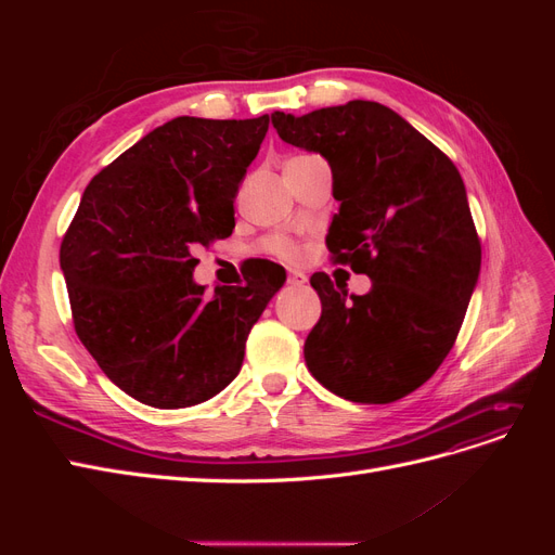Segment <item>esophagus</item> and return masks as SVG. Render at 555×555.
Instances as JSON below:
<instances>
[{
	"label": "esophagus",
	"instance_id": "esophagus-1",
	"mask_svg": "<svg viewBox=\"0 0 555 555\" xmlns=\"http://www.w3.org/2000/svg\"><path fill=\"white\" fill-rule=\"evenodd\" d=\"M287 282H289V284H294V287H300V284H306V282H308V278H306V273H300V271H296V268H289V275H287Z\"/></svg>",
	"mask_w": 555,
	"mask_h": 555
}]
</instances>
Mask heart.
Instances as JSON below:
<instances>
[{
  "label": "heart",
  "instance_id": "b5f03b06",
  "mask_svg": "<svg viewBox=\"0 0 555 555\" xmlns=\"http://www.w3.org/2000/svg\"><path fill=\"white\" fill-rule=\"evenodd\" d=\"M261 249L266 251V255H273V257L284 259V261H296L300 257L298 243L289 236H284V233H273V236L263 238Z\"/></svg>",
  "mask_w": 555,
  "mask_h": 555
}]
</instances>
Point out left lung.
I'll return each mask as SVG.
<instances>
[{"instance_id": "obj_1", "label": "left lung", "mask_w": 555, "mask_h": 555, "mask_svg": "<svg viewBox=\"0 0 555 555\" xmlns=\"http://www.w3.org/2000/svg\"><path fill=\"white\" fill-rule=\"evenodd\" d=\"M271 117L282 141L331 164L340 201L331 259L373 280L367 294L347 296L326 273L310 278L322 317L304 347L308 371L351 402L405 398L447 359L479 278L481 243L461 173L377 102Z\"/></svg>"}]
</instances>
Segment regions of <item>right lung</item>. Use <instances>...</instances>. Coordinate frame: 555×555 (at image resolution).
<instances>
[{
  "instance_id": "obj_1",
  "label": "right lung",
  "mask_w": 555,
  "mask_h": 555,
  "mask_svg": "<svg viewBox=\"0 0 555 555\" xmlns=\"http://www.w3.org/2000/svg\"><path fill=\"white\" fill-rule=\"evenodd\" d=\"M271 117H176L99 171L60 245L80 343L125 393L178 410L220 393L241 373L245 340L284 268L251 259L243 282L192 280L194 249L229 238L233 198ZM242 273V271H241Z\"/></svg>"
}]
</instances>
